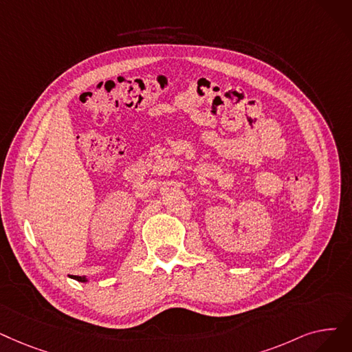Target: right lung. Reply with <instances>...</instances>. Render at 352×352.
<instances>
[{
  "instance_id": "1",
  "label": "right lung",
  "mask_w": 352,
  "mask_h": 352,
  "mask_svg": "<svg viewBox=\"0 0 352 352\" xmlns=\"http://www.w3.org/2000/svg\"><path fill=\"white\" fill-rule=\"evenodd\" d=\"M74 279L79 280V282H86V278H85V276H76Z\"/></svg>"
}]
</instances>
